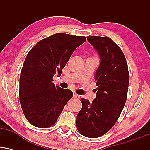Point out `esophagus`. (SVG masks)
<instances>
[{"label":"esophagus","mask_w":150,"mask_h":150,"mask_svg":"<svg viewBox=\"0 0 150 150\" xmlns=\"http://www.w3.org/2000/svg\"><path fill=\"white\" fill-rule=\"evenodd\" d=\"M73 97L74 98H75V99H80V95H78V94H77L76 93H74L73 94Z\"/></svg>","instance_id":"obj_1"}]
</instances>
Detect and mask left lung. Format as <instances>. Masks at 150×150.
I'll return each mask as SVG.
<instances>
[{
	"instance_id": "1",
	"label": "left lung",
	"mask_w": 150,
	"mask_h": 150,
	"mask_svg": "<svg viewBox=\"0 0 150 150\" xmlns=\"http://www.w3.org/2000/svg\"><path fill=\"white\" fill-rule=\"evenodd\" d=\"M97 51L100 64L94 79L97 96L92 102L81 99L82 108L77 116L81 135L96 138L104 135L116 123L127 99L129 73L123 51L108 37H87Z\"/></svg>"
}]
</instances>
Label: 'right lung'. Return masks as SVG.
<instances>
[{
	"instance_id": "obj_1",
	"label": "right lung",
	"mask_w": 150,
	"mask_h": 150,
	"mask_svg": "<svg viewBox=\"0 0 150 150\" xmlns=\"http://www.w3.org/2000/svg\"><path fill=\"white\" fill-rule=\"evenodd\" d=\"M86 37L58 33L39 41L30 50L20 77V101L24 115L32 125L41 128L57 120L73 93L53 83L77 47Z\"/></svg>"
}]
</instances>
